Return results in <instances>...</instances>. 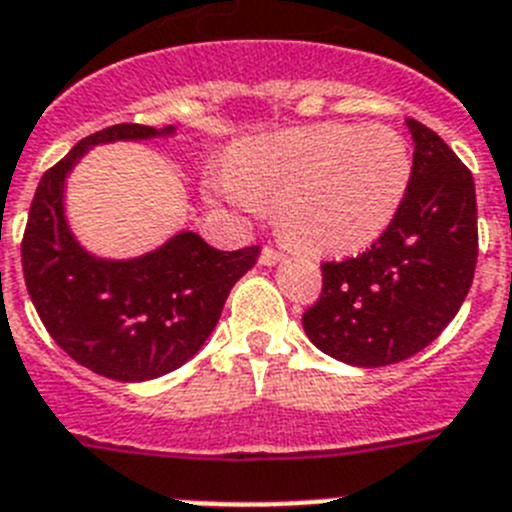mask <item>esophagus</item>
<instances>
[{"mask_svg": "<svg viewBox=\"0 0 512 512\" xmlns=\"http://www.w3.org/2000/svg\"><path fill=\"white\" fill-rule=\"evenodd\" d=\"M281 252L275 250V247H270V244H265V247H262V252H260V262L262 265H275V262L281 260Z\"/></svg>", "mask_w": 512, "mask_h": 512, "instance_id": "obj_1", "label": "esophagus"}]
</instances>
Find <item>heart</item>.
<instances>
[{"mask_svg":"<svg viewBox=\"0 0 512 512\" xmlns=\"http://www.w3.org/2000/svg\"><path fill=\"white\" fill-rule=\"evenodd\" d=\"M412 177L394 128L319 123L239 146L213 195L242 211L275 203L283 237L309 252L366 247L391 224Z\"/></svg>","mask_w":512,"mask_h":512,"instance_id":"obj_1","label":"heart"}]
</instances>
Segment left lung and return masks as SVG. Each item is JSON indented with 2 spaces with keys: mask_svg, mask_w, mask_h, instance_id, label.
Here are the masks:
<instances>
[{
  "mask_svg": "<svg viewBox=\"0 0 512 512\" xmlns=\"http://www.w3.org/2000/svg\"><path fill=\"white\" fill-rule=\"evenodd\" d=\"M410 188L386 231L358 257L322 262V293L304 330L322 353L358 368L407 361L446 330L477 268V195L451 146L407 118Z\"/></svg>",
  "mask_w": 512,
  "mask_h": 512,
  "instance_id": "1",
  "label": "left lung"
}]
</instances>
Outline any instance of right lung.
Listing matches in <instances>:
<instances>
[{
    "instance_id": "add662e5",
    "label": "right lung",
    "mask_w": 512,
    "mask_h": 512,
    "mask_svg": "<svg viewBox=\"0 0 512 512\" xmlns=\"http://www.w3.org/2000/svg\"><path fill=\"white\" fill-rule=\"evenodd\" d=\"M172 133V126L118 123L79 141L38 182L22 237L25 286L48 335L79 366L115 381H149L188 363L260 255V247L213 250L195 231H180L133 260H102L74 239L64 182L84 151Z\"/></svg>"
}]
</instances>
